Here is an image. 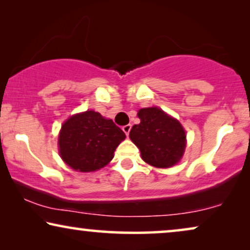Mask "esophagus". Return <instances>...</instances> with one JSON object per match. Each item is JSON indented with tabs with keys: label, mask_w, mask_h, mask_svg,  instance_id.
<instances>
[{
	"label": "esophagus",
	"mask_w": 250,
	"mask_h": 250,
	"mask_svg": "<svg viewBox=\"0 0 250 250\" xmlns=\"http://www.w3.org/2000/svg\"><path fill=\"white\" fill-rule=\"evenodd\" d=\"M131 128H132V125L131 124H127V125H125V126H123V131H124V133L126 135L128 136V134H129V132H131Z\"/></svg>",
	"instance_id": "34e87169"
}]
</instances>
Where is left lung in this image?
<instances>
[{
    "instance_id": "1",
    "label": "left lung",
    "mask_w": 250,
    "mask_h": 250,
    "mask_svg": "<svg viewBox=\"0 0 250 250\" xmlns=\"http://www.w3.org/2000/svg\"><path fill=\"white\" fill-rule=\"evenodd\" d=\"M138 117L141 122L133 126L129 139L140 149L142 159L158 168L176 165L187 145L180 122L157 107L140 109Z\"/></svg>"
}]
</instances>
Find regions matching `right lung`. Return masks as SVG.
<instances>
[{
  "label": "right lung",
  "instance_id": "1",
  "mask_svg": "<svg viewBox=\"0 0 250 250\" xmlns=\"http://www.w3.org/2000/svg\"><path fill=\"white\" fill-rule=\"evenodd\" d=\"M125 133L97 111L71 116L61 126L58 146L64 163L77 172H94L114 158Z\"/></svg>",
  "mask_w": 250,
  "mask_h": 250
}]
</instances>
